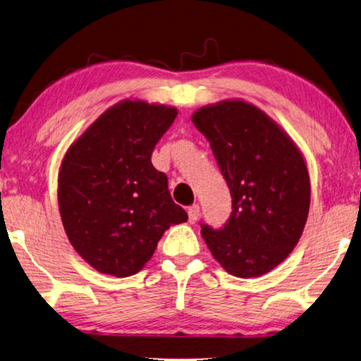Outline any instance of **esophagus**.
<instances>
[{
    "mask_svg": "<svg viewBox=\"0 0 361 361\" xmlns=\"http://www.w3.org/2000/svg\"><path fill=\"white\" fill-rule=\"evenodd\" d=\"M200 219V206L198 204H195V206L188 207V221L190 223H196Z\"/></svg>",
    "mask_w": 361,
    "mask_h": 361,
    "instance_id": "obj_1",
    "label": "esophagus"
}]
</instances>
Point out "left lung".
I'll return each mask as SVG.
<instances>
[{"instance_id": "left-lung-1", "label": "left lung", "mask_w": 361, "mask_h": 361, "mask_svg": "<svg viewBox=\"0 0 361 361\" xmlns=\"http://www.w3.org/2000/svg\"><path fill=\"white\" fill-rule=\"evenodd\" d=\"M192 121L210 142L233 198L226 224H201L202 239L228 274H267L295 248L308 219L311 187L300 149L245 100L206 105Z\"/></svg>"}]
</instances>
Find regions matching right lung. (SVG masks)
I'll use <instances>...</instances> for the list:
<instances>
[{
	"label": "right lung",
	"instance_id": "right-lung-1",
	"mask_svg": "<svg viewBox=\"0 0 361 361\" xmlns=\"http://www.w3.org/2000/svg\"><path fill=\"white\" fill-rule=\"evenodd\" d=\"M176 116L174 106L122 100L67 149L58 176L61 220L75 251L100 274H138L163 233L188 220L151 161Z\"/></svg>",
	"mask_w": 361,
	"mask_h": 361
}]
</instances>
